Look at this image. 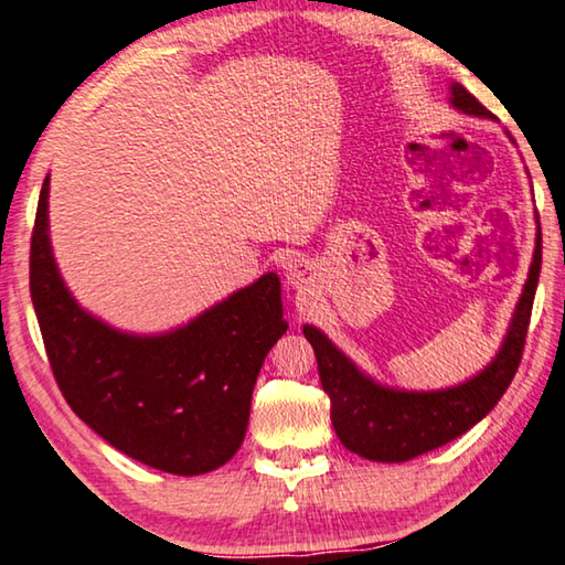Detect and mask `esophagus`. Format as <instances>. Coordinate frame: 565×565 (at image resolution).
Wrapping results in <instances>:
<instances>
[{"label": "esophagus", "instance_id": "1", "mask_svg": "<svg viewBox=\"0 0 565 565\" xmlns=\"http://www.w3.org/2000/svg\"><path fill=\"white\" fill-rule=\"evenodd\" d=\"M286 281H289V286L296 291H309V286L313 281V271L309 262L294 259L289 266H286Z\"/></svg>", "mask_w": 565, "mask_h": 565}]
</instances>
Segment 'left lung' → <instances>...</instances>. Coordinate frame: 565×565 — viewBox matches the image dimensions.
Returning <instances> with one entry per match:
<instances>
[{"mask_svg":"<svg viewBox=\"0 0 565 565\" xmlns=\"http://www.w3.org/2000/svg\"><path fill=\"white\" fill-rule=\"evenodd\" d=\"M449 104L465 116L494 118L457 81L449 84ZM539 274L541 224L536 214V249L529 279L499 353L484 371L443 390H399L377 383L335 348L331 338L306 323L303 335L313 345L323 393L331 397V423L343 447L373 461H407L452 443L484 419L519 371Z\"/></svg>","mask_w":565,"mask_h":565,"instance_id":"obj_1","label":"left lung"}]
</instances>
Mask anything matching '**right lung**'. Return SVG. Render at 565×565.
<instances>
[{
    "instance_id": "obj_1",
    "label": "right lung",
    "mask_w": 565,
    "mask_h": 565,
    "mask_svg": "<svg viewBox=\"0 0 565 565\" xmlns=\"http://www.w3.org/2000/svg\"><path fill=\"white\" fill-rule=\"evenodd\" d=\"M29 289L56 383L110 447L168 475L194 477L237 455L256 375L286 333L274 271L166 333H128L81 309L49 239L41 184Z\"/></svg>"
}]
</instances>
